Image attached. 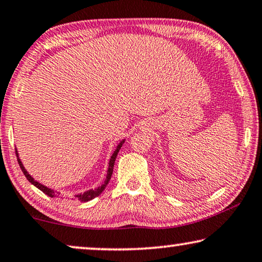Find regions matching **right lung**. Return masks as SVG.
I'll use <instances>...</instances> for the list:
<instances>
[{"mask_svg": "<svg viewBox=\"0 0 262 262\" xmlns=\"http://www.w3.org/2000/svg\"><path fill=\"white\" fill-rule=\"evenodd\" d=\"M123 142H124V141H121V142L119 143V146H117V148L115 149V152L113 153L112 158H110V161H109V168H108V173H106V179H105L104 184H102V185L99 186V187H97V189L89 190V191H86V192H84V193H80V194H78V196H77V198H78V200H80V201H82V202H88V201H91V200H94L95 197H97V196H99V194L102 193V191L105 189V186L108 185V183H109L110 178H112V174H113V169H114V164H115V160H116L117 153H119L120 148H121V147H122ZM15 152H16V150H15ZM16 157H17V153H16ZM17 163H19L20 167H21V169H22V172H24V174H25L26 178H27L28 182H31V183L33 184V185L38 187L39 190H41L43 193L47 194V196H50V197H54V191H53V190H51V189H49V187L43 186L42 184H40V183H38V182H35V180L33 179L32 177L28 174L27 171H26L25 167H24V165H22V163H21V161H20L19 157H17Z\"/></svg>", "mask_w": 262, "mask_h": 262, "instance_id": "add662e5", "label": "right lung"}]
</instances>
